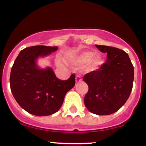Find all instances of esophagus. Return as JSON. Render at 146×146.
<instances>
[{
    "label": "esophagus",
    "mask_w": 146,
    "mask_h": 146,
    "mask_svg": "<svg viewBox=\"0 0 146 146\" xmlns=\"http://www.w3.org/2000/svg\"><path fill=\"white\" fill-rule=\"evenodd\" d=\"M82 80V77H81V76H80V75L76 76V80H75L76 83H78V82H81Z\"/></svg>",
    "instance_id": "34e87169"
}]
</instances>
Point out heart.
<instances>
[{
  "mask_svg": "<svg viewBox=\"0 0 146 146\" xmlns=\"http://www.w3.org/2000/svg\"><path fill=\"white\" fill-rule=\"evenodd\" d=\"M73 63L77 65H86L89 64V68L94 69L101 63V57L100 55L94 56V52L91 51H86L74 58Z\"/></svg>",
  "mask_w": 146,
  "mask_h": 146,
  "instance_id": "obj_1",
  "label": "heart"
}]
</instances>
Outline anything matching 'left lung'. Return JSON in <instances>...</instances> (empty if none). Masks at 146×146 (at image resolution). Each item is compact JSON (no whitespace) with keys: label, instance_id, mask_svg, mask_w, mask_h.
Instances as JSON below:
<instances>
[{"label":"left lung","instance_id":"left-lung-1","mask_svg":"<svg viewBox=\"0 0 146 146\" xmlns=\"http://www.w3.org/2000/svg\"><path fill=\"white\" fill-rule=\"evenodd\" d=\"M96 47L102 52H107V61L83 77L88 86L84 103L91 113L108 115L118 111L129 97L134 66L123 50L104 45Z\"/></svg>","mask_w":146,"mask_h":146}]
</instances>
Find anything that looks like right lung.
Returning a JSON list of instances; mask_svg holds the SVG:
<instances>
[{"label":"right lung","mask_w":146,"mask_h":146,"mask_svg":"<svg viewBox=\"0 0 146 146\" xmlns=\"http://www.w3.org/2000/svg\"><path fill=\"white\" fill-rule=\"evenodd\" d=\"M58 47L37 45L21 50L15 59L10 74V87L17 102L25 111L36 116L56 113L64 102L65 95L75 85V76L60 80L48 67L40 69L38 57H44Z\"/></svg>","instance_id":"right-lung-1"}]
</instances>
